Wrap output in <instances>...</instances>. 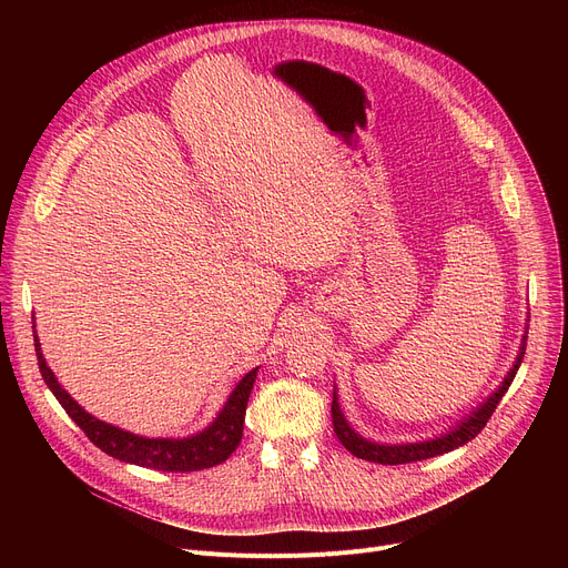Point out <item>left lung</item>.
<instances>
[{
  "instance_id": "obj_1",
  "label": "left lung",
  "mask_w": 568,
  "mask_h": 568,
  "mask_svg": "<svg viewBox=\"0 0 568 568\" xmlns=\"http://www.w3.org/2000/svg\"><path fill=\"white\" fill-rule=\"evenodd\" d=\"M527 329H529V315L525 322V334L520 338V347L516 354V362L509 368V373L504 375V379L499 382L497 389L484 400L476 405L469 414H465L463 419H458L454 426H449V430H444L439 435H433L428 439H416V442H375L364 437L362 433H356L352 428V424L345 419V414L341 409L338 403V386L334 382V400H332V422H334V433L341 439V444L345 449L368 463H379V465H405V463H416V460H428L442 454H449L458 446L467 444L469 439H474L484 430V426L488 424L490 414L495 412V407L499 405V400L504 398V394L509 392V386L523 364L525 356V345H527Z\"/></svg>"
}]
</instances>
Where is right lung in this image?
Listing matches in <instances>:
<instances>
[{
  "label": "right lung",
  "mask_w": 568,
  "mask_h": 568,
  "mask_svg": "<svg viewBox=\"0 0 568 568\" xmlns=\"http://www.w3.org/2000/svg\"><path fill=\"white\" fill-rule=\"evenodd\" d=\"M32 324L37 359L43 382L48 384V389L54 394L59 405H62L71 419L84 430V435L108 456L129 465L159 471H197L221 465L232 456V452H236V446L244 435L246 405L260 368L248 371L236 382L219 414L202 430L186 437H144L97 419L94 414H89L82 405H78V400H73V396L59 384V379L45 362L37 334V320Z\"/></svg>",
  "instance_id": "1"
}]
</instances>
